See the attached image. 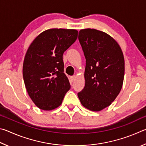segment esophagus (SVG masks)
I'll return each mask as SVG.
<instances>
[{
	"label": "esophagus",
	"instance_id": "34e87169",
	"mask_svg": "<svg viewBox=\"0 0 146 146\" xmlns=\"http://www.w3.org/2000/svg\"><path fill=\"white\" fill-rule=\"evenodd\" d=\"M75 79H76V76H71V77H70V80H71L72 82H73V81L75 80Z\"/></svg>",
	"mask_w": 146,
	"mask_h": 146
}]
</instances>
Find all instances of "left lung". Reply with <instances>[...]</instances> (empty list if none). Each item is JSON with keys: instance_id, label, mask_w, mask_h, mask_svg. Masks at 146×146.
I'll use <instances>...</instances> for the list:
<instances>
[{"instance_id": "obj_1", "label": "left lung", "mask_w": 146, "mask_h": 146, "mask_svg": "<svg viewBox=\"0 0 146 146\" xmlns=\"http://www.w3.org/2000/svg\"><path fill=\"white\" fill-rule=\"evenodd\" d=\"M78 38L86 58L85 85L78 98L85 108L99 111L110 105L121 90L123 52L117 41L101 31L81 29Z\"/></svg>"}]
</instances>
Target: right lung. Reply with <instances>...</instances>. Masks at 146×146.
Listing matches in <instances>:
<instances>
[{
	"label": "right lung",
	"instance_id": "add662e5",
	"mask_svg": "<svg viewBox=\"0 0 146 146\" xmlns=\"http://www.w3.org/2000/svg\"><path fill=\"white\" fill-rule=\"evenodd\" d=\"M78 35L76 29H49L38 35L28 48L23 78L28 95L40 109L49 111L58 108L70 88L63 73V54Z\"/></svg>",
	"mask_w": 146,
	"mask_h": 146
}]
</instances>
